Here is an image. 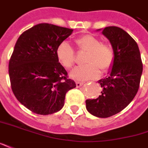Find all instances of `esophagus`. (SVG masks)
<instances>
[{
  "label": "esophagus",
  "mask_w": 148,
  "mask_h": 148,
  "mask_svg": "<svg viewBox=\"0 0 148 148\" xmlns=\"http://www.w3.org/2000/svg\"><path fill=\"white\" fill-rule=\"evenodd\" d=\"M83 82H79V81H77V82H76V87L77 88H80L81 87L82 85H83Z\"/></svg>",
  "instance_id": "obj_1"
}]
</instances>
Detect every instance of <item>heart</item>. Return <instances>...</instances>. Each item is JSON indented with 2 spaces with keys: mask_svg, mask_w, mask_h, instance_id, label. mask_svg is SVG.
<instances>
[{
  "mask_svg": "<svg viewBox=\"0 0 148 148\" xmlns=\"http://www.w3.org/2000/svg\"><path fill=\"white\" fill-rule=\"evenodd\" d=\"M80 51H87L84 57L86 64L76 67L70 72V76L76 80L95 79L100 75V69L106 72L114 60V51L110 45L101 43L99 38L90 34H84L76 40ZM56 56L65 68H71L76 62V55L68 42H62L56 48Z\"/></svg>",
  "mask_w": 148,
  "mask_h": 148,
  "instance_id": "obj_1",
  "label": "heart"
}]
</instances>
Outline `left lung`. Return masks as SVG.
Wrapping results in <instances>:
<instances>
[{
  "label": "left lung",
  "mask_w": 148,
  "mask_h": 148,
  "mask_svg": "<svg viewBox=\"0 0 148 148\" xmlns=\"http://www.w3.org/2000/svg\"><path fill=\"white\" fill-rule=\"evenodd\" d=\"M102 34L110 42L114 60L109 76L98 81L101 94L96 99L86 100L85 103L91 114L109 118L124 110L134 99L139 88L143 64L138 44L125 30L108 26Z\"/></svg>",
  "instance_id": "obj_1"
}]
</instances>
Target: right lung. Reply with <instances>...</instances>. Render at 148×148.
Returning a JSON list of instances; mask_svg holds the SVG:
<instances>
[{"mask_svg": "<svg viewBox=\"0 0 148 148\" xmlns=\"http://www.w3.org/2000/svg\"><path fill=\"white\" fill-rule=\"evenodd\" d=\"M72 31L40 23L18 38L9 63L10 84L18 101L33 113L48 115L60 111L66 92L76 88L56 56L57 47Z\"/></svg>", "mask_w": 148, "mask_h": 148, "instance_id": "add662e5", "label": "right lung"}]
</instances>
